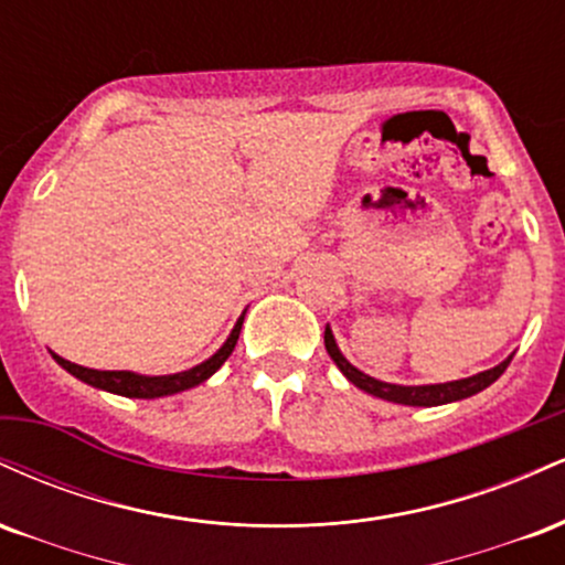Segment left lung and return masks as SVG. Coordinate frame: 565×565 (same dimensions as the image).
Wrapping results in <instances>:
<instances>
[{
	"label": "left lung",
	"instance_id": "left-lung-1",
	"mask_svg": "<svg viewBox=\"0 0 565 565\" xmlns=\"http://www.w3.org/2000/svg\"><path fill=\"white\" fill-rule=\"evenodd\" d=\"M323 345H327V353L332 355L334 364L340 366V372L345 374L355 387H361V391L369 395H377L382 401H393V404H404V406H440V404H451V401L470 398V395L486 391L491 382L502 377L504 369H508L512 361V355H508V359H504L502 364H497L494 369H486V372H478L465 380L440 382V385H393V382L369 377V374L361 372V369L350 364L345 355L340 353V348H337L334 334L329 327L327 332H323Z\"/></svg>",
	"mask_w": 565,
	"mask_h": 565
}]
</instances>
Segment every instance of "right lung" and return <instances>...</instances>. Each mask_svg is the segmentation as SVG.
Segmentation results:
<instances>
[{"label":"right lung","mask_w":565,"mask_h":565,"mask_svg":"<svg viewBox=\"0 0 565 565\" xmlns=\"http://www.w3.org/2000/svg\"><path fill=\"white\" fill-rule=\"evenodd\" d=\"M242 323H244V316L236 321V327H233L228 340L223 342V348H220L212 359H206L204 364L188 369V372L161 374V377H146V374H135V372H100V369H87L79 364H71V361L61 359V355H55V353H53V359L63 369H66L68 374H74L76 380L87 382V385H93V387H100V391L127 395V398H161V395L188 391V387H196L204 380H210L212 374H215L217 369L228 361L233 348H236L238 332H242Z\"/></svg>","instance_id":"obj_1"}]
</instances>
